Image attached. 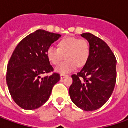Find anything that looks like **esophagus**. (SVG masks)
<instances>
[{
  "mask_svg": "<svg viewBox=\"0 0 128 128\" xmlns=\"http://www.w3.org/2000/svg\"><path fill=\"white\" fill-rule=\"evenodd\" d=\"M66 76H67L66 75H65V74H61V75H60V78H61V79H63V78H65Z\"/></svg>",
  "mask_w": 128,
  "mask_h": 128,
  "instance_id": "34e87169",
  "label": "esophagus"
}]
</instances>
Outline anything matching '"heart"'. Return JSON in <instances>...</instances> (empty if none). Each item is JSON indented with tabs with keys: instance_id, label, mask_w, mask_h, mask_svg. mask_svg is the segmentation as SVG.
Here are the masks:
<instances>
[{
	"instance_id": "1",
	"label": "heart",
	"mask_w": 128,
	"mask_h": 128,
	"mask_svg": "<svg viewBox=\"0 0 128 128\" xmlns=\"http://www.w3.org/2000/svg\"><path fill=\"white\" fill-rule=\"evenodd\" d=\"M58 49L49 47L46 56L53 66H58L65 58L66 60L56 69L59 73L65 74L72 71L76 67L81 68L87 63L90 56V45L86 39L74 37L62 38L58 42Z\"/></svg>"
}]
</instances>
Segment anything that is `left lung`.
Returning a JSON list of instances; mask_svg holds the SVG:
<instances>
[{
    "instance_id": "obj_1",
    "label": "left lung",
    "mask_w": 128,
    "mask_h": 128,
    "mask_svg": "<svg viewBox=\"0 0 128 128\" xmlns=\"http://www.w3.org/2000/svg\"><path fill=\"white\" fill-rule=\"evenodd\" d=\"M90 44V56L79 72L72 75L69 94L73 103L85 111L100 108L110 98L116 86L117 60L110 47L90 32L82 33Z\"/></svg>"
}]
</instances>
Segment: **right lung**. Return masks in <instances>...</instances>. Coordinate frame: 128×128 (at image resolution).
I'll return each instance as SVG.
<instances>
[{
  "label": "right lung",
  "instance_id": "1",
  "mask_svg": "<svg viewBox=\"0 0 128 128\" xmlns=\"http://www.w3.org/2000/svg\"><path fill=\"white\" fill-rule=\"evenodd\" d=\"M60 34L38 30L23 38L12 52L7 67L6 82L10 94L24 110H35L48 100L53 86L60 80L46 56L48 48Z\"/></svg>",
  "mask_w": 128,
  "mask_h": 128
}]
</instances>
